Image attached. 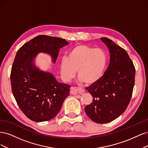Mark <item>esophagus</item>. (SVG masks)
I'll use <instances>...</instances> for the list:
<instances>
[{"label": "esophagus", "mask_w": 148, "mask_h": 148, "mask_svg": "<svg viewBox=\"0 0 148 148\" xmlns=\"http://www.w3.org/2000/svg\"><path fill=\"white\" fill-rule=\"evenodd\" d=\"M84 92V89L81 88H77V87H71V93L72 95H79V94H82Z\"/></svg>", "instance_id": "obj_1"}]
</instances>
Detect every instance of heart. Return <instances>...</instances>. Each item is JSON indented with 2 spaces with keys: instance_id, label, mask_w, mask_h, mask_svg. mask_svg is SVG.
I'll use <instances>...</instances> for the list:
<instances>
[{
  "instance_id": "obj_1",
  "label": "heart",
  "mask_w": 148,
  "mask_h": 148,
  "mask_svg": "<svg viewBox=\"0 0 148 148\" xmlns=\"http://www.w3.org/2000/svg\"><path fill=\"white\" fill-rule=\"evenodd\" d=\"M107 61V55L102 49L79 44L71 49L67 59H62V78L65 82H69L75 77L78 71L80 81L86 84H94L102 77Z\"/></svg>"
}]
</instances>
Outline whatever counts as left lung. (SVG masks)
Instances as JSON below:
<instances>
[{
	"label": "left lung",
	"instance_id": "obj_1",
	"mask_svg": "<svg viewBox=\"0 0 148 148\" xmlns=\"http://www.w3.org/2000/svg\"><path fill=\"white\" fill-rule=\"evenodd\" d=\"M101 39L109 48L110 63L99 81L86 88L92 102L84 110L93 122L106 123L119 117L127 108L135 85V68L124 49L107 38Z\"/></svg>",
	"mask_w": 148,
	"mask_h": 148
}]
</instances>
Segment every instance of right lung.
Masks as SVG:
<instances>
[{"mask_svg":"<svg viewBox=\"0 0 148 148\" xmlns=\"http://www.w3.org/2000/svg\"><path fill=\"white\" fill-rule=\"evenodd\" d=\"M67 44L64 39L39 35L16 52L10 73L12 92L21 111L34 122L56 117L71 86L59 83L50 73L39 71L33 64V58L39 52H46L56 62L60 49Z\"/></svg>","mask_w":148,"mask_h":148,"instance_id":"right-lung-1","label":"right lung"}]
</instances>
